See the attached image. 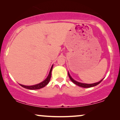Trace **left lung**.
<instances>
[{"instance_id":"obj_1","label":"left lung","mask_w":120,"mask_h":120,"mask_svg":"<svg viewBox=\"0 0 120 120\" xmlns=\"http://www.w3.org/2000/svg\"><path fill=\"white\" fill-rule=\"evenodd\" d=\"M68 76H69L70 79H71V81L73 83H75V84H76V85L79 86V87H83V88H90V87H94V86H96L97 85H98V84H99L101 82L103 79H102L101 80L99 81L98 82L94 83H92V84L83 83H81V82H77V81L74 80V79H73L71 77V76H70V73H69V72H68Z\"/></svg>"}]
</instances>
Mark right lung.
Wrapping results in <instances>:
<instances>
[{
	"label": "right lung",
	"mask_w": 120,
	"mask_h": 120,
	"mask_svg": "<svg viewBox=\"0 0 120 120\" xmlns=\"http://www.w3.org/2000/svg\"><path fill=\"white\" fill-rule=\"evenodd\" d=\"M52 67H53V65H52V68H50V72H49V73L48 76V77H47V79H46L45 80L43 81V82L33 86H25V85H22V84H20L21 85V86H22V87L25 88H26V89H31V90H36V89H39L45 87V86H47V84L49 83V81L50 80L51 76H52Z\"/></svg>",
	"instance_id": "obj_1"
}]
</instances>
